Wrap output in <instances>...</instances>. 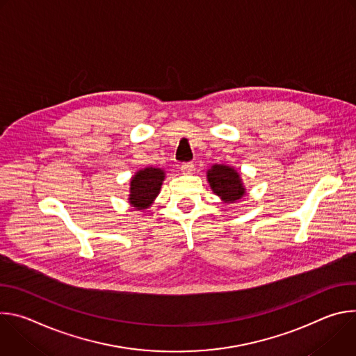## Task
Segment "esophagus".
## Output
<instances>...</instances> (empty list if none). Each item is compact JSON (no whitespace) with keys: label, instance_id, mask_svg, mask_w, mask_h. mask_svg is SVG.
<instances>
[{"label":"esophagus","instance_id":"esophagus-1","mask_svg":"<svg viewBox=\"0 0 356 356\" xmlns=\"http://www.w3.org/2000/svg\"><path fill=\"white\" fill-rule=\"evenodd\" d=\"M180 169H181V172H183V173L190 175V173H193V172H194V163H193V162H184V163H181Z\"/></svg>","mask_w":356,"mask_h":356}]
</instances>
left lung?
Here are the masks:
<instances>
[{
  "label": "left lung",
  "mask_w": 356,
  "mask_h": 356,
  "mask_svg": "<svg viewBox=\"0 0 356 356\" xmlns=\"http://www.w3.org/2000/svg\"><path fill=\"white\" fill-rule=\"evenodd\" d=\"M207 177L213 191L227 202H235L245 193L239 175L229 166L214 165Z\"/></svg>",
  "instance_id": "8db88e82"
}]
</instances>
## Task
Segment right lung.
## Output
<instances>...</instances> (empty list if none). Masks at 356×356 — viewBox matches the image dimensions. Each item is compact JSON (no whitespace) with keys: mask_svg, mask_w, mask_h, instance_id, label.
<instances>
[{"mask_svg":"<svg viewBox=\"0 0 356 356\" xmlns=\"http://www.w3.org/2000/svg\"><path fill=\"white\" fill-rule=\"evenodd\" d=\"M165 172L156 168H146L139 170L131 180L129 202L136 210H145L159 194Z\"/></svg>","mask_w":356,"mask_h":356,"instance_id":"obj_1","label":"right lung"}]
</instances>
